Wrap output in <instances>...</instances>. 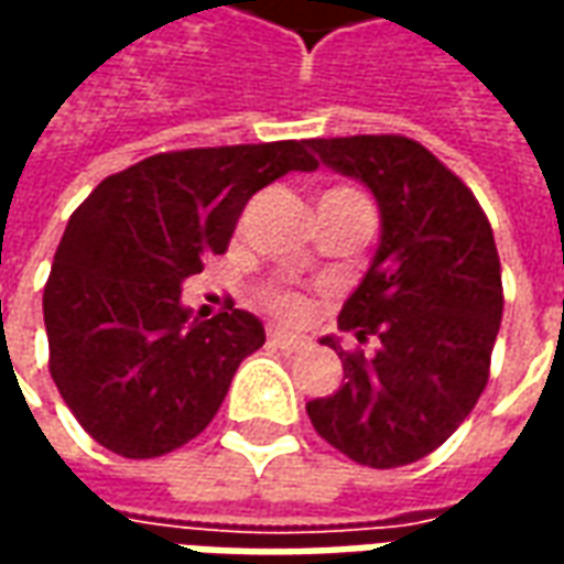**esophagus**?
<instances>
[{
	"label": "esophagus",
	"mask_w": 564,
	"mask_h": 564,
	"mask_svg": "<svg viewBox=\"0 0 564 564\" xmlns=\"http://www.w3.org/2000/svg\"><path fill=\"white\" fill-rule=\"evenodd\" d=\"M271 344H278L281 350H290V354H295V350H305L307 341L302 338V335H293V332H283V329H274L269 332Z\"/></svg>",
	"instance_id": "1"
}]
</instances>
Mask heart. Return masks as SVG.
I'll return each mask as SVG.
<instances>
[{"label": "heart", "instance_id": "obj_1", "mask_svg": "<svg viewBox=\"0 0 564 564\" xmlns=\"http://www.w3.org/2000/svg\"><path fill=\"white\" fill-rule=\"evenodd\" d=\"M347 196H356L354 189H344V186H338V189H329V193H323V198H347ZM319 198V202H323ZM269 305L274 314H281V317L286 319H299L302 314H305V302L299 299V295L293 293H271Z\"/></svg>", "mask_w": 564, "mask_h": 564}]
</instances>
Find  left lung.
I'll return each mask as SVG.
<instances>
[{"label": "left lung", "instance_id": "8db88e82", "mask_svg": "<svg viewBox=\"0 0 564 564\" xmlns=\"http://www.w3.org/2000/svg\"><path fill=\"white\" fill-rule=\"evenodd\" d=\"M380 208V245L338 314L371 356H341V390L307 402L332 447L368 468H399L447 441L489 380L501 323V265L484 208L435 153L404 135L307 141Z\"/></svg>", "mask_w": 564, "mask_h": 564}]
</instances>
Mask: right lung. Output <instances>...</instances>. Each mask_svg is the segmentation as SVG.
<instances>
[{"label": "right lung", "mask_w": 564, "mask_h": 564, "mask_svg": "<svg viewBox=\"0 0 564 564\" xmlns=\"http://www.w3.org/2000/svg\"><path fill=\"white\" fill-rule=\"evenodd\" d=\"M307 141L156 153L84 198L44 286L51 378L84 432L117 456L184 447L265 344L253 314L193 317L181 286L226 250L253 193L311 172Z\"/></svg>", "instance_id": "obj_1"}]
</instances>
